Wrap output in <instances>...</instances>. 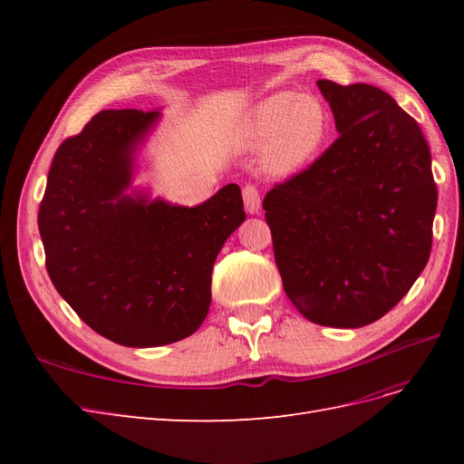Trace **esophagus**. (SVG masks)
<instances>
[{
  "mask_svg": "<svg viewBox=\"0 0 464 464\" xmlns=\"http://www.w3.org/2000/svg\"><path fill=\"white\" fill-rule=\"evenodd\" d=\"M242 195H244V205H246V210L249 215H257L261 210V198H259V191L256 186H246L242 189Z\"/></svg>",
  "mask_w": 464,
  "mask_h": 464,
  "instance_id": "34e87169",
  "label": "esophagus"
}]
</instances>
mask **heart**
I'll use <instances>...</instances> for the list:
<instances>
[{
    "label": "heart",
    "instance_id": "1",
    "mask_svg": "<svg viewBox=\"0 0 464 464\" xmlns=\"http://www.w3.org/2000/svg\"><path fill=\"white\" fill-rule=\"evenodd\" d=\"M329 131V114L315 96L275 92L246 111L236 143L242 150H263L266 172L292 176L319 157Z\"/></svg>",
    "mask_w": 464,
    "mask_h": 464
}]
</instances>
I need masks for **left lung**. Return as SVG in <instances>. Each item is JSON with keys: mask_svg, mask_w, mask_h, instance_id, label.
<instances>
[{"mask_svg": "<svg viewBox=\"0 0 464 464\" xmlns=\"http://www.w3.org/2000/svg\"><path fill=\"white\" fill-rule=\"evenodd\" d=\"M317 87L339 139L263 208L294 307L317 325L358 329L424 271L438 188L424 133L395 98L363 82Z\"/></svg>", "mask_w": 464, "mask_h": 464, "instance_id": "1", "label": "left lung"}]
</instances>
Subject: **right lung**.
<instances>
[{
  "instance_id": "1",
  "label": "right lung",
  "mask_w": 464,
  "mask_h": 464,
  "mask_svg": "<svg viewBox=\"0 0 464 464\" xmlns=\"http://www.w3.org/2000/svg\"><path fill=\"white\" fill-rule=\"evenodd\" d=\"M160 111L102 110L50 166L38 230L60 296L108 341L164 346L201 327L210 275L246 220L242 191L224 186L198 207L135 188L137 157Z\"/></svg>"
}]
</instances>
